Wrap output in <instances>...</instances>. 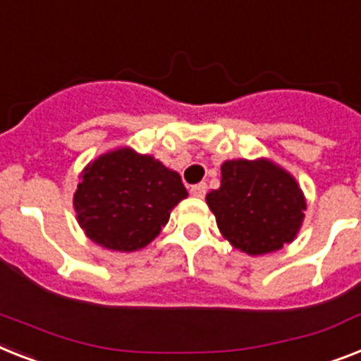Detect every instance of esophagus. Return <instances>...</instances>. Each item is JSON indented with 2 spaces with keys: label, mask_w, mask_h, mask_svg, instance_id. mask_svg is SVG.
Masks as SVG:
<instances>
[{
  "label": "esophagus",
  "mask_w": 361,
  "mask_h": 361,
  "mask_svg": "<svg viewBox=\"0 0 361 361\" xmlns=\"http://www.w3.org/2000/svg\"><path fill=\"white\" fill-rule=\"evenodd\" d=\"M206 192H207V185H206V183H196V185L190 187V195L198 196V198H202V196H206Z\"/></svg>",
  "instance_id": "esophagus-1"
}]
</instances>
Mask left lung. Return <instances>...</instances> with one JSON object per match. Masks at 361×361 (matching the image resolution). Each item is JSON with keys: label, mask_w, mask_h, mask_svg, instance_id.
Wrapping results in <instances>:
<instances>
[{"label": "left lung", "mask_w": 361, "mask_h": 361, "mask_svg": "<svg viewBox=\"0 0 361 361\" xmlns=\"http://www.w3.org/2000/svg\"><path fill=\"white\" fill-rule=\"evenodd\" d=\"M221 189L207 195L222 235L250 256L280 250L302 224L306 202L291 176L271 161H226Z\"/></svg>", "instance_id": "1"}]
</instances>
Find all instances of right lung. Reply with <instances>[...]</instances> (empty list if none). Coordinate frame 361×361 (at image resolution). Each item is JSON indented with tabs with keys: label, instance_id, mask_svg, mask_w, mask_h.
Instances as JSON below:
<instances>
[{
	"label": "right lung",
	"instance_id": "1",
	"mask_svg": "<svg viewBox=\"0 0 361 361\" xmlns=\"http://www.w3.org/2000/svg\"><path fill=\"white\" fill-rule=\"evenodd\" d=\"M178 172L130 148L85 169L74 195L79 226L109 250L133 252L159 235L178 202L187 198Z\"/></svg>",
	"mask_w": 361,
	"mask_h": 361
}]
</instances>
